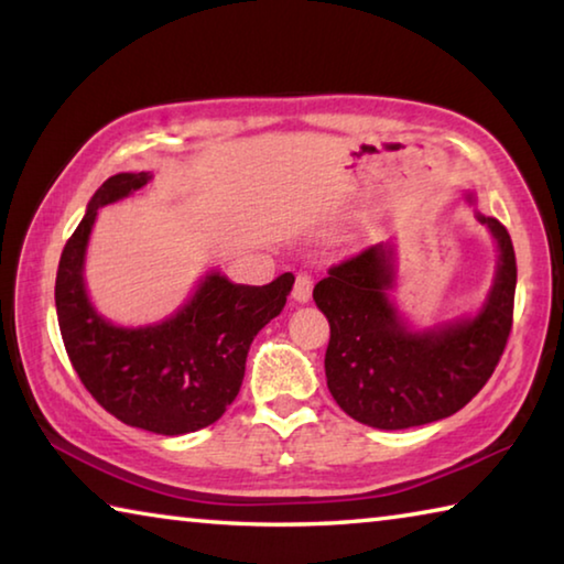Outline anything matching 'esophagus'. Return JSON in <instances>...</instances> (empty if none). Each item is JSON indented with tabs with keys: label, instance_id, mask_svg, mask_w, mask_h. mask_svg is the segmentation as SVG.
<instances>
[{
	"label": "esophagus",
	"instance_id": "34e87169",
	"mask_svg": "<svg viewBox=\"0 0 564 564\" xmlns=\"http://www.w3.org/2000/svg\"><path fill=\"white\" fill-rule=\"evenodd\" d=\"M311 293H313V279H311V275L301 273L299 279H295L293 291H291L293 303H308L311 301Z\"/></svg>",
	"mask_w": 564,
	"mask_h": 564
}]
</instances>
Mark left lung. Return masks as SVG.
Returning <instances> with one entry per match:
<instances>
[{
  "label": "left lung",
  "mask_w": 564,
  "mask_h": 564,
  "mask_svg": "<svg viewBox=\"0 0 564 564\" xmlns=\"http://www.w3.org/2000/svg\"><path fill=\"white\" fill-rule=\"evenodd\" d=\"M477 221L490 228L500 259L488 301L473 318L410 330L388 295L395 273L393 248L383 243L330 265L316 283L313 301L330 323L328 390L352 420L380 431L435 423L490 380L512 330L518 263L508 228L482 214Z\"/></svg>",
  "instance_id": "obj_1"
}]
</instances>
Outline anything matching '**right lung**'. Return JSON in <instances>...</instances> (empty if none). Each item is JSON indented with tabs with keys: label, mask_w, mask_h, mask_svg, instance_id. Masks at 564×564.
Returning <instances> with one entry per match:
<instances>
[{
	"label": "right lung",
	"mask_w": 564,
	"mask_h": 564,
	"mask_svg": "<svg viewBox=\"0 0 564 564\" xmlns=\"http://www.w3.org/2000/svg\"><path fill=\"white\" fill-rule=\"evenodd\" d=\"M149 171L117 174L91 196L82 224L66 241L54 301L64 348L91 398L121 423L159 435H186L216 423L243 383L248 348L279 316L293 273L265 285L231 283L212 271L174 316L144 328L101 318L84 289V256L101 206L131 196Z\"/></svg>",
	"instance_id": "add662e5"
}]
</instances>
